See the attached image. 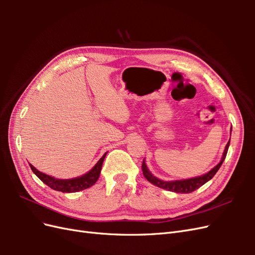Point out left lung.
I'll use <instances>...</instances> for the list:
<instances>
[{
    "instance_id": "obj_1",
    "label": "left lung",
    "mask_w": 255,
    "mask_h": 255,
    "mask_svg": "<svg viewBox=\"0 0 255 255\" xmlns=\"http://www.w3.org/2000/svg\"><path fill=\"white\" fill-rule=\"evenodd\" d=\"M229 145H230V141L227 143L225 152H223V156H222V158L220 160V163L217 166L214 167L210 172H207V173H205V174H203L201 176L194 177V179L182 180V181H171V182L161 181V180L157 179V177L152 175V173L149 171V169L146 168L144 160L142 161L141 170H142V173H143L145 179L148 180L150 183H152L153 185H155V186L159 187V188L167 189V190H170V191H174V192H177V194H189V192L195 191L199 187H201L202 185H204L206 182L210 181L212 177L216 174V172L219 170L220 166L222 165L223 160H225V158L227 156Z\"/></svg>"
}]
</instances>
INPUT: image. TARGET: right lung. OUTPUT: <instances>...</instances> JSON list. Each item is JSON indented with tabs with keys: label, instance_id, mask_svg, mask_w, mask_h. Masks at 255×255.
Wrapping results in <instances>:
<instances>
[{
	"label": "right lung",
	"instance_id": "1",
	"mask_svg": "<svg viewBox=\"0 0 255 255\" xmlns=\"http://www.w3.org/2000/svg\"><path fill=\"white\" fill-rule=\"evenodd\" d=\"M106 153L104 155L100 158V160L96 164V166L91 169V170L84 174L80 177H75V179L71 180H58V179H54L53 176H50L45 173H42L40 171H38L37 169L30 165V169H32L33 172L39 177V179L45 184L48 185L49 187H51L54 190L61 191V192H76V191H81L86 188L91 187L94 185L100 176V173H101V169H102V164L103 160L105 158Z\"/></svg>",
	"mask_w": 255,
	"mask_h": 255
}]
</instances>
